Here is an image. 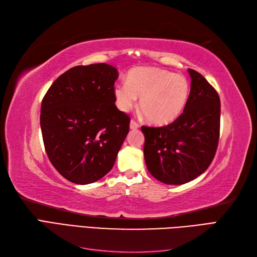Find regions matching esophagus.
<instances>
[{
	"label": "esophagus",
	"mask_w": 257,
	"mask_h": 257,
	"mask_svg": "<svg viewBox=\"0 0 257 257\" xmlns=\"http://www.w3.org/2000/svg\"><path fill=\"white\" fill-rule=\"evenodd\" d=\"M130 127L132 130H136L139 127V124L135 121V120H131V123H130Z\"/></svg>",
	"instance_id": "34e87169"
}]
</instances>
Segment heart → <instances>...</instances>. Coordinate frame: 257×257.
Returning <instances> with one entry per match:
<instances>
[{
	"instance_id": "b5f03b06",
	"label": "heart",
	"mask_w": 257,
	"mask_h": 257,
	"mask_svg": "<svg viewBox=\"0 0 257 257\" xmlns=\"http://www.w3.org/2000/svg\"><path fill=\"white\" fill-rule=\"evenodd\" d=\"M190 94L189 80L158 67H136L128 72L126 83L114 88L115 104L127 111L139 99V108L154 125H165L183 111Z\"/></svg>"
}]
</instances>
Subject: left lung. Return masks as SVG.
Masks as SVG:
<instances>
[{
  "mask_svg": "<svg viewBox=\"0 0 257 257\" xmlns=\"http://www.w3.org/2000/svg\"><path fill=\"white\" fill-rule=\"evenodd\" d=\"M191 91L183 112L165 126H142L149 173L166 184H183L211 164L220 138L221 102L203 75L189 68Z\"/></svg>",
  "mask_w": 257,
  "mask_h": 257,
  "instance_id": "8db88e82",
  "label": "left lung"
}]
</instances>
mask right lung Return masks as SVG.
<instances>
[{
  "mask_svg": "<svg viewBox=\"0 0 257 257\" xmlns=\"http://www.w3.org/2000/svg\"><path fill=\"white\" fill-rule=\"evenodd\" d=\"M116 68L79 65L54 80L41 107L46 153L68 181L93 183L112 168L130 130V116L114 105Z\"/></svg>",
  "mask_w": 257,
  "mask_h": 257,
  "instance_id": "1",
  "label": "right lung"
}]
</instances>
